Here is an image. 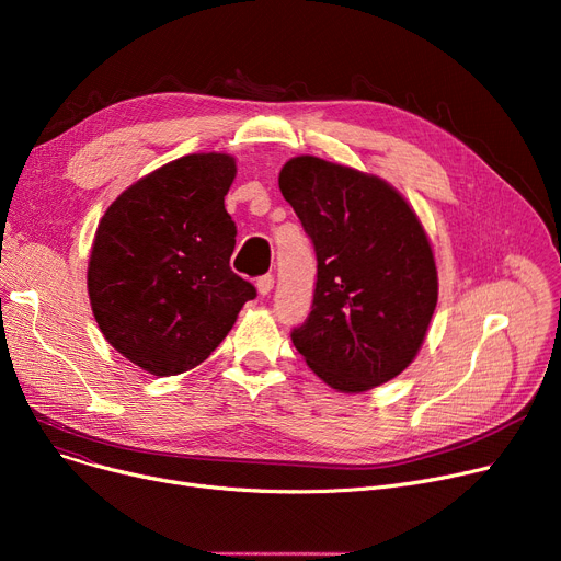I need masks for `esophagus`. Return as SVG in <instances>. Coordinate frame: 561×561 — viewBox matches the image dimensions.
<instances>
[{"label":"esophagus","instance_id":"obj_1","mask_svg":"<svg viewBox=\"0 0 561 561\" xmlns=\"http://www.w3.org/2000/svg\"><path fill=\"white\" fill-rule=\"evenodd\" d=\"M273 286H275V277H273V275H261V277L256 279L259 296H268V293L273 290Z\"/></svg>","mask_w":561,"mask_h":561}]
</instances>
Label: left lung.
Listing matches in <instances>:
<instances>
[{"mask_svg":"<svg viewBox=\"0 0 561 561\" xmlns=\"http://www.w3.org/2000/svg\"><path fill=\"white\" fill-rule=\"evenodd\" d=\"M279 191L313 241V307L290 339L341 393H364L416 359L438 300L436 261L411 204L377 174L293 157Z\"/></svg>","mask_w":561,"mask_h":561,"instance_id":"left-lung-1","label":"left lung"}]
</instances>
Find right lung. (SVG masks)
I'll return each mask as SVG.
<instances>
[{
  "label": "right lung",
  "mask_w": 561,
  "mask_h": 561,
  "mask_svg": "<svg viewBox=\"0 0 561 561\" xmlns=\"http://www.w3.org/2000/svg\"><path fill=\"white\" fill-rule=\"evenodd\" d=\"M233 176L231 154H186L125 188L98 225L85 275L91 309L104 339L145 373L199 366L256 296L229 268Z\"/></svg>",
  "instance_id": "obj_1"
}]
</instances>
